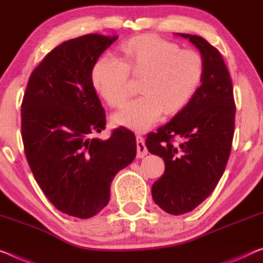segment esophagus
I'll list each match as a JSON object with an SVG mask.
<instances>
[{
    "instance_id": "1",
    "label": "esophagus",
    "mask_w": 263,
    "mask_h": 263,
    "mask_svg": "<svg viewBox=\"0 0 263 263\" xmlns=\"http://www.w3.org/2000/svg\"><path fill=\"white\" fill-rule=\"evenodd\" d=\"M147 155V148L145 145L144 138L140 135H137V157L138 158H143Z\"/></svg>"
}]
</instances>
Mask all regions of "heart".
<instances>
[{"instance_id":"obj_1","label":"heart","mask_w":263,"mask_h":263,"mask_svg":"<svg viewBox=\"0 0 263 263\" xmlns=\"http://www.w3.org/2000/svg\"><path fill=\"white\" fill-rule=\"evenodd\" d=\"M121 61L101 57L93 66L92 84L108 106L118 108L131 96L130 78L142 79L143 96L128 103L113 121L135 131L150 128L160 116H174L198 91L205 73L203 58L158 36H137L121 45Z\"/></svg>"}]
</instances>
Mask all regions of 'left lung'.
Returning <instances> with one entry per match:
<instances>
[{"label":"left lung","mask_w":263,"mask_h":263,"mask_svg":"<svg viewBox=\"0 0 263 263\" xmlns=\"http://www.w3.org/2000/svg\"><path fill=\"white\" fill-rule=\"evenodd\" d=\"M177 35L199 49L204 79L189 104L145 140L147 150L165 163L152 198L172 215L194 210L217 185L232 151L236 112L233 82L218 49L197 35Z\"/></svg>","instance_id":"left-lung-1"}]
</instances>
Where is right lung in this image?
<instances>
[{"instance_id":"obj_1","label":"right lung","mask_w":263,"mask_h":263,"mask_svg":"<svg viewBox=\"0 0 263 263\" xmlns=\"http://www.w3.org/2000/svg\"><path fill=\"white\" fill-rule=\"evenodd\" d=\"M118 36L87 34L65 41L31 72L21 105V136L35 181L62 213L89 218L109 201L111 183L137 155L136 136L115 128L106 140V115L92 69Z\"/></svg>"}]
</instances>
